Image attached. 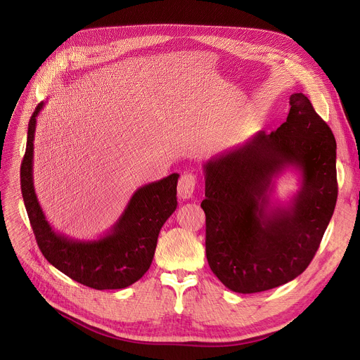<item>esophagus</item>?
<instances>
[{
  "label": "esophagus",
  "mask_w": 360,
  "mask_h": 360,
  "mask_svg": "<svg viewBox=\"0 0 360 360\" xmlns=\"http://www.w3.org/2000/svg\"><path fill=\"white\" fill-rule=\"evenodd\" d=\"M196 186V179L191 172H185L178 182V196L184 200H188L192 198Z\"/></svg>",
  "instance_id": "34e87169"
}]
</instances>
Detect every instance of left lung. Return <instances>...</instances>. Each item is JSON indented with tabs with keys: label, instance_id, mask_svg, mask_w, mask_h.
Segmentation results:
<instances>
[{
	"label": "left lung",
	"instance_id": "obj_1",
	"mask_svg": "<svg viewBox=\"0 0 360 360\" xmlns=\"http://www.w3.org/2000/svg\"><path fill=\"white\" fill-rule=\"evenodd\" d=\"M276 131H259L202 165L207 259L232 292L256 293L293 281L311 264L338 198L336 141L302 92ZM290 170L300 188L274 193Z\"/></svg>",
	"mask_w": 360,
	"mask_h": 360
}]
</instances>
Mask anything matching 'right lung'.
<instances>
[{
  "mask_svg": "<svg viewBox=\"0 0 360 360\" xmlns=\"http://www.w3.org/2000/svg\"><path fill=\"white\" fill-rule=\"evenodd\" d=\"M44 105V101L39 102L30 120L21 164V191L37 243L51 265L85 286L98 290L128 288L152 264L160 231L176 210L179 175L139 186L117 222L95 239H75L56 231L41 208L32 174L37 117Z\"/></svg>",
  "mask_w": 360,
  "mask_h": 360,
  "instance_id": "right-lung-1",
  "label": "right lung"
}]
</instances>
